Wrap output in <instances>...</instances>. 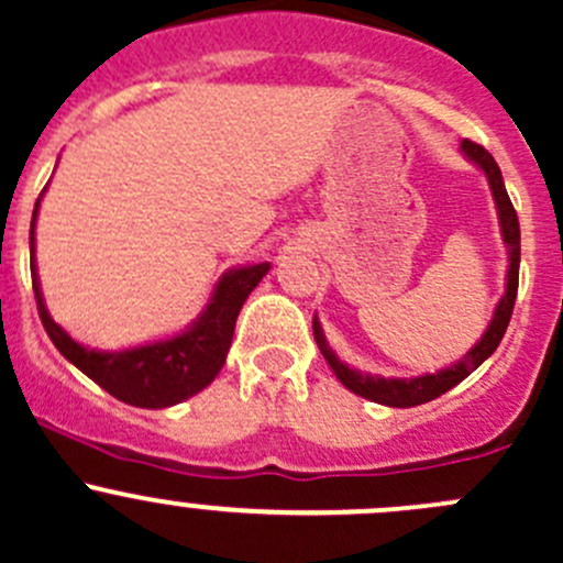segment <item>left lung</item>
<instances>
[{"label":"left lung","mask_w":563,"mask_h":563,"mask_svg":"<svg viewBox=\"0 0 563 563\" xmlns=\"http://www.w3.org/2000/svg\"><path fill=\"white\" fill-rule=\"evenodd\" d=\"M460 155H463L471 166H476L482 174H485L487 185H490V192H493V201H496L498 229H501L504 247H507V277H504V294L501 299H498L496 310H493V318L490 323H487V329L482 332V338L465 351L463 360L452 362V365L441 367V371L435 373H422V376H413V378L373 376V373L351 367L349 362H343L332 349H329L327 334H323L321 329V321H318V316H313L316 343L318 349H321L327 365L332 367V373L338 376V382L349 391H354V395L378 402V406H389V408L422 406V402L435 400V397H441L444 391L457 387L463 378H468L471 373H474L476 367H479L482 362L498 349V343H501L504 332H507L509 327V318H512L515 297H518V275H520L518 212H515L512 201H509L507 187H504L501 168H498V163L493 161L490 152L482 150V146L474 144V141H460Z\"/></svg>","instance_id":"left-lung-1"}]
</instances>
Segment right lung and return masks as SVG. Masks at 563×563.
<instances>
[{
	"mask_svg": "<svg viewBox=\"0 0 563 563\" xmlns=\"http://www.w3.org/2000/svg\"><path fill=\"white\" fill-rule=\"evenodd\" d=\"M45 190L40 192L32 212L30 253H32V288H35L37 313L48 332L51 343L59 349L70 365H76L84 376L100 384L108 395L128 406L139 408H172L187 397L198 395L214 382L220 367L225 365V354L234 340L236 316L261 277L272 269L269 261L261 264H242L223 272L214 283L203 310L179 332L166 338L146 340L119 351H100L73 340L45 308L43 288H40L37 258H35V223Z\"/></svg>",
	"mask_w": 563,
	"mask_h": 563,
	"instance_id": "1",
	"label": "right lung"
}]
</instances>
